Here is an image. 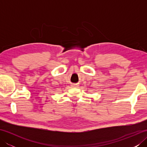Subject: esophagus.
I'll return each mask as SVG.
<instances>
[{
  "label": "esophagus",
  "instance_id": "obj_1",
  "mask_svg": "<svg viewBox=\"0 0 147 147\" xmlns=\"http://www.w3.org/2000/svg\"><path fill=\"white\" fill-rule=\"evenodd\" d=\"M74 86H77L76 85H74Z\"/></svg>",
  "mask_w": 147,
  "mask_h": 147
}]
</instances>
